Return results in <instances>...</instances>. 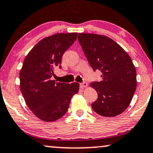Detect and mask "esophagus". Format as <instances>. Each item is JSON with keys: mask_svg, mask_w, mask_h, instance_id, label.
<instances>
[{"mask_svg": "<svg viewBox=\"0 0 153 153\" xmlns=\"http://www.w3.org/2000/svg\"><path fill=\"white\" fill-rule=\"evenodd\" d=\"M87 86H88V82H83L82 83H80V87L82 88H86Z\"/></svg>", "mask_w": 153, "mask_h": 153, "instance_id": "esophagus-1", "label": "esophagus"}]
</instances>
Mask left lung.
<instances>
[{
  "label": "left lung",
  "instance_id": "obj_1",
  "mask_svg": "<svg viewBox=\"0 0 153 153\" xmlns=\"http://www.w3.org/2000/svg\"><path fill=\"white\" fill-rule=\"evenodd\" d=\"M78 41L93 71L102 73V81L90 83L98 94L92 109L102 117L119 115L128 107L136 90V71L131 57L108 36L80 33Z\"/></svg>",
  "mask_w": 153,
  "mask_h": 153
}]
</instances>
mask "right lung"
Masks as SVG:
<instances>
[{"mask_svg":"<svg viewBox=\"0 0 153 153\" xmlns=\"http://www.w3.org/2000/svg\"><path fill=\"white\" fill-rule=\"evenodd\" d=\"M78 33H59L39 42L29 52L20 73V90L27 105L42 121L51 122L65 115L79 83L51 80L61 59L76 40Z\"/></svg>","mask_w":153,"mask_h":153,"instance_id":"add662e5","label":"right lung"}]
</instances>
